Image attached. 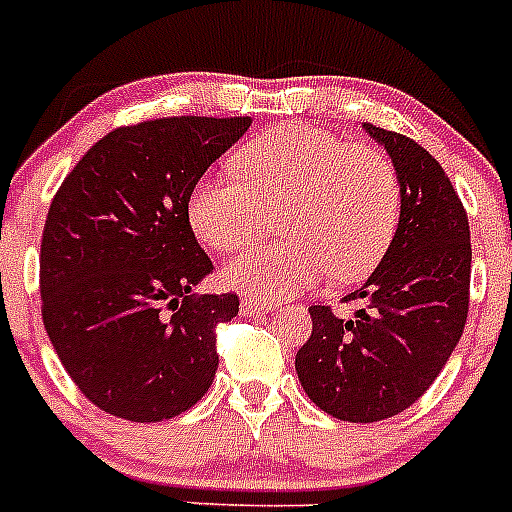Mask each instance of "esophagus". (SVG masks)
<instances>
[{
	"label": "esophagus",
	"instance_id": "1",
	"mask_svg": "<svg viewBox=\"0 0 512 512\" xmlns=\"http://www.w3.org/2000/svg\"><path fill=\"white\" fill-rule=\"evenodd\" d=\"M271 305H274V302L264 300V297H256V295H243L241 297V310L243 312H264V310H271Z\"/></svg>",
	"mask_w": 512,
	"mask_h": 512
}]
</instances>
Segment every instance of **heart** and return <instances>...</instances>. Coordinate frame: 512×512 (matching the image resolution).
I'll use <instances>...</instances> for the list:
<instances>
[{
	"label": "heart",
	"instance_id": "heart-1",
	"mask_svg": "<svg viewBox=\"0 0 512 512\" xmlns=\"http://www.w3.org/2000/svg\"><path fill=\"white\" fill-rule=\"evenodd\" d=\"M238 179L202 176L187 220L202 246L230 253L266 233L279 215V243L251 248L223 269L225 287L287 297L328 274L354 282L374 269L397 233L400 176L379 148L351 146L307 125L266 130L233 156Z\"/></svg>",
	"mask_w": 512,
	"mask_h": 512
}]
</instances>
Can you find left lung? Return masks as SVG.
<instances>
[{
    "label": "left lung",
    "instance_id": "1",
    "mask_svg": "<svg viewBox=\"0 0 512 512\" xmlns=\"http://www.w3.org/2000/svg\"><path fill=\"white\" fill-rule=\"evenodd\" d=\"M400 176L397 233L364 287L354 318L312 305V336L297 351L302 390L320 410L348 423H377L423 395L464 333L472 241L454 184L415 140L364 122Z\"/></svg>",
    "mask_w": 512,
    "mask_h": 512
}]
</instances>
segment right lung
<instances>
[{
    "mask_svg": "<svg viewBox=\"0 0 512 512\" xmlns=\"http://www.w3.org/2000/svg\"><path fill=\"white\" fill-rule=\"evenodd\" d=\"M251 117H161L97 140L51 202L40 243L43 325L99 410L158 423L202 400L217 323L238 295H194L212 271L187 220L192 187Z\"/></svg>",
    "mask_w": 512,
    "mask_h": 512,
    "instance_id": "1",
    "label": "right lung"
}]
</instances>
